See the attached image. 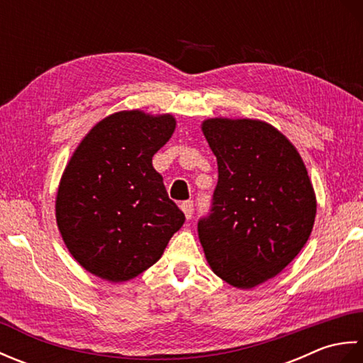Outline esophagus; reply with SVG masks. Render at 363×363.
<instances>
[{
  "instance_id": "obj_1",
  "label": "esophagus",
  "mask_w": 363,
  "mask_h": 363,
  "mask_svg": "<svg viewBox=\"0 0 363 363\" xmlns=\"http://www.w3.org/2000/svg\"><path fill=\"white\" fill-rule=\"evenodd\" d=\"M181 209L184 212V215H186V218L190 220L191 215H194V201H184V203H181Z\"/></svg>"
}]
</instances>
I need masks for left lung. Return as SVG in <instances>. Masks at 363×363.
<instances>
[{
    "label": "left lung",
    "mask_w": 363,
    "mask_h": 363,
    "mask_svg": "<svg viewBox=\"0 0 363 363\" xmlns=\"http://www.w3.org/2000/svg\"><path fill=\"white\" fill-rule=\"evenodd\" d=\"M218 164L211 213L198 235L212 272L237 289L274 277L309 240L317 199L299 152L260 120L209 118Z\"/></svg>",
    "instance_id": "left-lung-1"
}]
</instances>
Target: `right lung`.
<instances>
[{
	"mask_svg": "<svg viewBox=\"0 0 363 363\" xmlns=\"http://www.w3.org/2000/svg\"><path fill=\"white\" fill-rule=\"evenodd\" d=\"M173 115L121 111L90 129L65 167L56 220L68 251L101 279L129 281L160 259L186 221L152 167Z\"/></svg>",
	"mask_w": 363,
	"mask_h": 363,
	"instance_id": "add662e5",
	"label": "right lung"
}]
</instances>
